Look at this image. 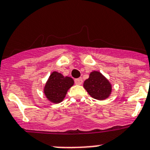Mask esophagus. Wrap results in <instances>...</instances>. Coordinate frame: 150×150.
<instances>
[{"label":"esophagus","instance_id":"1","mask_svg":"<svg viewBox=\"0 0 150 150\" xmlns=\"http://www.w3.org/2000/svg\"><path fill=\"white\" fill-rule=\"evenodd\" d=\"M75 84H77V85L82 84V83H83V79H82L81 78H76V79L75 80Z\"/></svg>","mask_w":150,"mask_h":150}]
</instances>
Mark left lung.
<instances>
[{
	"label": "left lung",
	"instance_id": "obj_1",
	"mask_svg": "<svg viewBox=\"0 0 150 150\" xmlns=\"http://www.w3.org/2000/svg\"><path fill=\"white\" fill-rule=\"evenodd\" d=\"M83 86L89 95L97 100H105L110 96L112 92L111 83L98 71L90 72Z\"/></svg>",
	"mask_w": 150,
	"mask_h": 150
}]
</instances>
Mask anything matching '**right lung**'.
Here are the masks:
<instances>
[{
  "mask_svg": "<svg viewBox=\"0 0 150 150\" xmlns=\"http://www.w3.org/2000/svg\"><path fill=\"white\" fill-rule=\"evenodd\" d=\"M74 84L72 78L63 76L56 71L52 72L44 87V94L52 103H60L64 99L67 91Z\"/></svg>",
  "mask_w": 150,
  "mask_h": 150,
  "instance_id": "add662e5",
  "label": "right lung"
}]
</instances>
